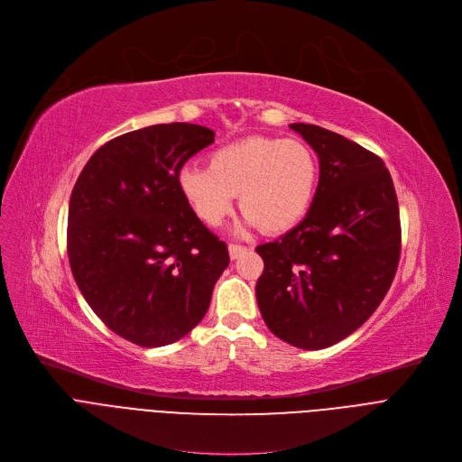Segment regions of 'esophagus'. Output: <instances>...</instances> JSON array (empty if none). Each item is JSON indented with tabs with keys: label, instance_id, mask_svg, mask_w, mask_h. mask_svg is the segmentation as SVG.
Masks as SVG:
<instances>
[{
	"label": "esophagus",
	"instance_id": "obj_1",
	"mask_svg": "<svg viewBox=\"0 0 462 462\" xmlns=\"http://www.w3.org/2000/svg\"><path fill=\"white\" fill-rule=\"evenodd\" d=\"M245 253H247V247H243V245H228V254H230V260H237L241 258Z\"/></svg>",
	"mask_w": 462,
	"mask_h": 462
}]
</instances>
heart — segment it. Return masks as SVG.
Masks as SVG:
<instances>
[{"mask_svg": "<svg viewBox=\"0 0 462 462\" xmlns=\"http://www.w3.org/2000/svg\"><path fill=\"white\" fill-rule=\"evenodd\" d=\"M318 186V158L299 139L251 135L215 148L206 167L178 172L180 193L197 217L217 226L239 195L243 228L291 230L309 211Z\"/></svg>", "mask_w": 462, "mask_h": 462, "instance_id": "obj_1", "label": "heart"}]
</instances>
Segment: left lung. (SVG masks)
I'll list each match as a JSON object with an SVG mask.
<instances>
[{
	"label": "left lung",
	"mask_w": 462,
	"mask_h": 462,
	"mask_svg": "<svg viewBox=\"0 0 462 462\" xmlns=\"http://www.w3.org/2000/svg\"><path fill=\"white\" fill-rule=\"evenodd\" d=\"M290 128L318 153L319 181L304 219L256 247V300L276 337L318 351L364 325L390 290L402 249L399 206L375 153L314 125Z\"/></svg>",
	"instance_id": "8db88e82"
}]
</instances>
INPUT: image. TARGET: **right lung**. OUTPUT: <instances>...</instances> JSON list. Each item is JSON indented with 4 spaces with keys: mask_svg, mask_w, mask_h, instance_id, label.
Returning a JSON list of instances; mask_svg holds the SVG:
<instances>
[{
    "mask_svg": "<svg viewBox=\"0 0 462 462\" xmlns=\"http://www.w3.org/2000/svg\"><path fill=\"white\" fill-rule=\"evenodd\" d=\"M215 132L172 122L120 135L83 167L69 206V260L95 314L125 340L163 347L206 316L226 245L195 215L178 172Z\"/></svg>",
    "mask_w": 462,
    "mask_h": 462,
    "instance_id": "1",
    "label": "right lung"
}]
</instances>
